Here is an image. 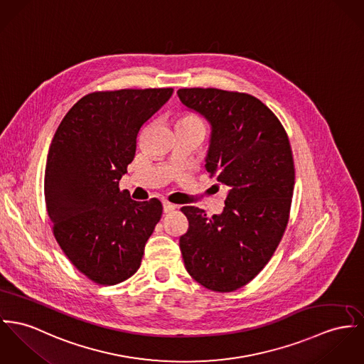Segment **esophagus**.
<instances>
[{
  "mask_svg": "<svg viewBox=\"0 0 364 364\" xmlns=\"http://www.w3.org/2000/svg\"><path fill=\"white\" fill-rule=\"evenodd\" d=\"M176 209V205H173V203H170V202H164V212L165 213H170V212H173Z\"/></svg>",
  "mask_w": 364,
  "mask_h": 364,
  "instance_id": "esophagus-1",
  "label": "esophagus"
}]
</instances>
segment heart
Instances as JSON below:
<instances>
[{"label": "heart", "mask_w": 364, "mask_h": 364, "mask_svg": "<svg viewBox=\"0 0 364 364\" xmlns=\"http://www.w3.org/2000/svg\"><path fill=\"white\" fill-rule=\"evenodd\" d=\"M178 123H200V120L194 116V114H191V113H184V114H181V117L178 119ZM202 124V123H200Z\"/></svg>", "instance_id": "1"}]
</instances>
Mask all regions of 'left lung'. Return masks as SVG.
<instances>
[{"label": "left lung", "mask_w": 364, "mask_h": 364, "mask_svg": "<svg viewBox=\"0 0 364 364\" xmlns=\"http://www.w3.org/2000/svg\"><path fill=\"white\" fill-rule=\"evenodd\" d=\"M177 94L210 122L205 166L228 191L220 215L180 209L188 219L183 260L205 288L232 292L263 270L287 228L295 184L291 145L279 117L251 94L199 87Z\"/></svg>", "instance_id": "left-lung-1"}]
</instances>
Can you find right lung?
<instances>
[{"label":"right lung","mask_w":364,"mask_h":364,"mask_svg":"<svg viewBox=\"0 0 364 364\" xmlns=\"http://www.w3.org/2000/svg\"><path fill=\"white\" fill-rule=\"evenodd\" d=\"M171 94L170 87L90 92L51 141L44 196L54 237L72 264L100 285L123 282L140 269L161 220L159 199L133 200L119 180L134 159L141 127Z\"/></svg>","instance_id":"add662e5"}]
</instances>
